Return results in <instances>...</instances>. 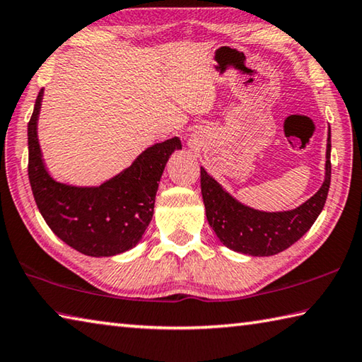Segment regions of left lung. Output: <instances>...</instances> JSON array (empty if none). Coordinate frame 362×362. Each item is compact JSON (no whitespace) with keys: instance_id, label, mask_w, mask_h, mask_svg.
<instances>
[{"instance_id":"obj_1","label":"left lung","mask_w":362,"mask_h":362,"mask_svg":"<svg viewBox=\"0 0 362 362\" xmlns=\"http://www.w3.org/2000/svg\"><path fill=\"white\" fill-rule=\"evenodd\" d=\"M331 185V131L326 150V177L321 188L302 206L288 212H259L231 198L201 168V193L209 225L234 252L271 256L298 242L325 207Z\"/></svg>"}]
</instances>
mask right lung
Masks as SVG:
<instances>
[{"label": "right lung", "mask_w": 362, "mask_h": 362, "mask_svg": "<svg viewBox=\"0 0 362 362\" xmlns=\"http://www.w3.org/2000/svg\"><path fill=\"white\" fill-rule=\"evenodd\" d=\"M41 101L42 90L28 122V179L45 223L64 244L83 255L112 256L133 248L152 220L158 182L170 153L182 148L180 139L148 147L101 187H69L55 182L44 168L36 133Z\"/></svg>", "instance_id": "add662e5"}]
</instances>
